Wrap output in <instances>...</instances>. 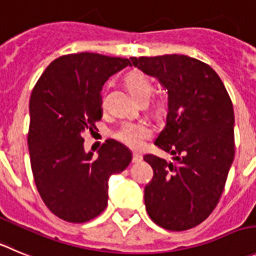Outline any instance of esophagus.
<instances>
[{
  "mask_svg": "<svg viewBox=\"0 0 256 256\" xmlns=\"http://www.w3.org/2000/svg\"><path fill=\"white\" fill-rule=\"evenodd\" d=\"M142 160V155L139 154V152H134L132 155V162L134 163H139V162Z\"/></svg>",
  "mask_w": 256,
  "mask_h": 256,
  "instance_id": "obj_1",
  "label": "esophagus"
}]
</instances>
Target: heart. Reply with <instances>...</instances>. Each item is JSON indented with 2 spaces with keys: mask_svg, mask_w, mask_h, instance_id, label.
<instances>
[{
  "mask_svg": "<svg viewBox=\"0 0 256 256\" xmlns=\"http://www.w3.org/2000/svg\"><path fill=\"white\" fill-rule=\"evenodd\" d=\"M125 86L138 101L148 100L154 90V84L150 78L139 70H132L126 76ZM160 108H163V106H160ZM150 136L152 130L145 124H125L116 134L117 139L134 149L142 146V142Z\"/></svg>",
  "mask_w": 256,
  "mask_h": 256,
  "instance_id": "heart-1",
  "label": "heart"
}]
</instances>
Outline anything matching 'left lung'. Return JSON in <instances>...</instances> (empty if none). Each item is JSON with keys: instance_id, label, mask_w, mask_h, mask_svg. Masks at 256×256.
<instances>
[{"instance_id": "8db88e82", "label": "left lung", "mask_w": 256, "mask_h": 256, "mask_svg": "<svg viewBox=\"0 0 256 256\" xmlns=\"http://www.w3.org/2000/svg\"><path fill=\"white\" fill-rule=\"evenodd\" d=\"M130 59L168 93L166 126L154 144L173 162L144 156L154 170L145 207L160 228L188 230L210 216L225 187L235 155L232 102L218 74L198 59L178 54Z\"/></svg>"}]
</instances>
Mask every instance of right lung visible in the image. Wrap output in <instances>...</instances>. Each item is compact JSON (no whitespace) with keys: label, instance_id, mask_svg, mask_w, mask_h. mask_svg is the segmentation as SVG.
Wrapping results in <instances>:
<instances>
[{"label":"right lung","instance_id":"right-lung-1","mask_svg":"<svg viewBox=\"0 0 256 256\" xmlns=\"http://www.w3.org/2000/svg\"><path fill=\"white\" fill-rule=\"evenodd\" d=\"M128 66V59L96 52L68 54L48 66L31 92V169L44 204L64 221L82 224L98 216L107 206L110 176L132 159L131 150L114 139L94 156L83 139L101 120L102 86Z\"/></svg>","mask_w":256,"mask_h":256}]
</instances>
